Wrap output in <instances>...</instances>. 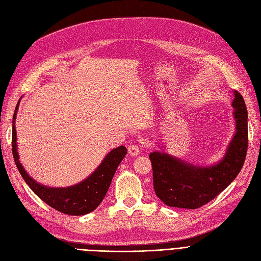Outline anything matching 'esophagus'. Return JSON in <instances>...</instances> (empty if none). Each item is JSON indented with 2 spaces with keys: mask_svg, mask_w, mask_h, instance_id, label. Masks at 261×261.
<instances>
[{
  "mask_svg": "<svg viewBox=\"0 0 261 261\" xmlns=\"http://www.w3.org/2000/svg\"><path fill=\"white\" fill-rule=\"evenodd\" d=\"M140 152V147L138 145H132L128 147V154L132 156H137Z\"/></svg>",
  "mask_w": 261,
  "mask_h": 261,
  "instance_id": "34e87169",
  "label": "esophagus"
}]
</instances>
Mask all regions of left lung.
Here are the masks:
<instances>
[{
  "label": "left lung",
  "instance_id": "1",
  "mask_svg": "<svg viewBox=\"0 0 261 261\" xmlns=\"http://www.w3.org/2000/svg\"><path fill=\"white\" fill-rule=\"evenodd\" d=\"M233 116L236 132L224 155L212 165H196L164 151L151 152L153 187L156 196L170 207L194 210L208 203L222 192L239 175L248 146L247 109L242 95L233 91Z\"/></svg>",
  "mask_w": 261,
  "mask_h": 261
}]
</instances>
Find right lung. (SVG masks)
Wrapping results in <instances>:
<instances>
[{
    "label": "right lung",
    "instance_id": "1",
    "mask_svg": "<svg viewBox=\"0 0 261 261\" xmlns=\"http://www.w3.org/2000/svg\"><path fill=\"white\" fill-rule=\"evenodd\" d=\"M19 101L17 102L16 109L13 116V134H12V147L13 156L16 166L19 170L21 177L25 184L30 187L31 190L37 194L40 199L55 208L72 216H81L93 212L101 203L110 187L112 178L116 172L119 164L126 155L127 151L124 146L112 149L108 153L94 173L86 177L81 182L69 187H47L38 182L25 172L19 161V154L17 151V133L15 121L19 108Z\"/></svg>",
    "mask_w": 261,
    "mask_h": 261
}]
</instances>
